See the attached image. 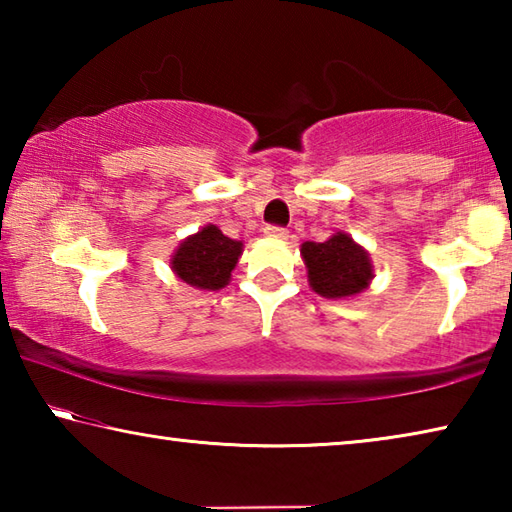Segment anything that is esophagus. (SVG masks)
Returning a JSON list of instances; mask_svg holds the SVG:
<instances>
[{"mask_svg": "<svg viewBox=\"0 0 512 512\" xmlns=\"http://www.w3.org/2000/svg\"><path fill=\"white\" fill-rule=\"evenodd\" d=\"M264 232H266V237H271V239H287V228H282V225H266L264 228Z\"/></svg>", "mask_w": 512, "mask_h": 512, "instance_id": "1", "label": "esophagus"}]
</instances>
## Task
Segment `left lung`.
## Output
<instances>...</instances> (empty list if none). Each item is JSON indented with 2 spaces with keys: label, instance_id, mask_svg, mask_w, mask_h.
Returning <instances> with one entry per match:
<instances>
[{
  "label": "left lung",
  "instance_id": "1",
  "mask_svg": "<svg viewBox=\"0 0 512 512\" xmlns=\"http://www.w3.org/2000/svg\"><path fill=\"white\" fill-rule=\"evenodd\" d=\"M300 253L307 264L311 289L325 298L357 296L372 280L368 253L343 232H336L323 244L305 241Z\"/></svg>",
  "mask_w": 512,
  "mask_h": 512
}]
</instances>
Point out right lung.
I'll return each instance as SVG.
<instances>
[{
    "mask_svg": "<svg viewBox=\"0 0 512 512\" xmlns=\"http://www.w3.org/2000/svg\"><path fill=\"white\" fill-rule=\"evenodd\" d=\"M241 255V241L225 237L216 225H207L198 235L185 239L171 259L180 280L196 289L216 291L230 280Z\"/></svg>",
    "mask_w": 512,
    "mask_h": 512,
    "instance_id": "add662e5",
    "label": "right lung"
}]
</instances>
